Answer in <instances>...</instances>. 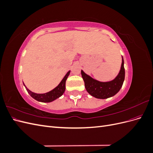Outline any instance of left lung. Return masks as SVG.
<instances>
[{
	"instance_id": "1",
	"label": "left lung",
	"mask_w": 153,
	"mask_h": 153,
	"mask_svg": "<svg viewBox=\"0 0 153 153\" xmlns=\"http://www.w3.org/2000/svg\"><path fill=\"white\" fill-rule=\"evenodd\" d=\"M83 80L85 83V87L88 93L98 99H106L116 94L123 86L125 77L124 60L122 57L121 69L117 76L109 82H100L81 71Z\"/></svg>"
}]
</instances>
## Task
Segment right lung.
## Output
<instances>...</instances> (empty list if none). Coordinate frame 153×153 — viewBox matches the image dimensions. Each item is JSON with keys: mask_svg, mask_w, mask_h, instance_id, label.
<instances>
[{"mask_svg": "<svg viewBox=\"0 0 153 153\" xmlns=\"http://www.w3.org/2000/svg\"><path fill=\"white\" fill-rule=\"evenodd\" d=\"M69 73H70V71H69L66 74V75L64 76L61 82L59 83V84L56 87H55L52 91L43 94H38L32 92L25 86L24 83H24V85L27 91L28 92V93L30 95L32 98H33L34 100L37 101H40V102L50 103L59 98V97H61L64 94V92L66 89V81L68 76L69 75Z\"/></svg>", "mask_w": 153, "mask_h": 153, "instance_id": "right-lung-1", "label": "right lung"}]
</instances>
